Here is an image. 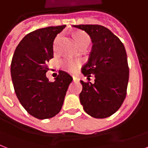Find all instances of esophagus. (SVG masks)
<instances>
[{
    "instance_id": "1",
    "label": "esophagus",
    "mask_w": 148,
    "mask_h": 148,
    "mask_svg": "<svg viewBox=\"0 0 148 148\" xmlns=\"http://www.w3.org/2000/svg\"><path fill=\"white\" fill-rule=\"evenodd\" d=\"M73 80H74V81H77V80L79 79H78V78H76L75 76H73Z\"/></svg>"
}]
</instances>
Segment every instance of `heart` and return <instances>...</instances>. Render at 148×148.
Returning <instances> with one entry per match:
<instances>
[{
  "label": "heart",
  "mask_w": 148,
  "mask_h": 148,
  "mask_svg": "<svg viewBox=\"0 0 148 148\" xmlns=\"http://www.w3.org/2000/svg\"><path fill=\"white\" fill-rule=\"evenodd\" d=\"M72 37L75 41V44L80 49H86L89 46L91 42V38L86 32H81V31H75L72 32ZM60 39V35L57 36L55 40V44H56ZM81 62L79 60H68L63 62L64 67L69 70L75 71L78 67H79Z\"/></svg>",
  "instance_id": "obj_1"
}]
</instances>
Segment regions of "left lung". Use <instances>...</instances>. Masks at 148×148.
Masks as SVG:
<instances>
[{
	"instance_id": "1",
	"label": "left lung",
	"mask_w": 148,
	"mask_h": 148,
	"mask_svg": "<svg viewBox=\"0 0 148 148\" xmlns=\"http://www.w3.org/2000/svg\"><path fill=\"white\" fill-rule=\"evenodd\" d=\"M85 31L92 42V51L82 73L90 80L95 76L94 83L80 81L82 86L80 103L85 112L94 118L110 116L124 101L129 68L124 45L108 28L98 25H73Z\"/></svg>"
}]
</instances>
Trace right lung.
Returning a JSON list of instances; mask_svg holds the SVG:
<instances>
[{"mask_svg": "<svg viewBox=\"0 0 148 148\" xmlns=\"http://www.w3.org/2000/svg\"><path fill=\"white\" fill-rule=\"evenodd\" d=\"M66 25L40 28L25 35L16 48L11 65L14 89L27 113L44 120L61 110L73 77L58 71L54 82H49L47 63L53 58V42Z\"/></svg>", "mask_w": 148, "mask_h": 148, "instance_id": "add662e5", "label": "right lung"}]
</instances>
